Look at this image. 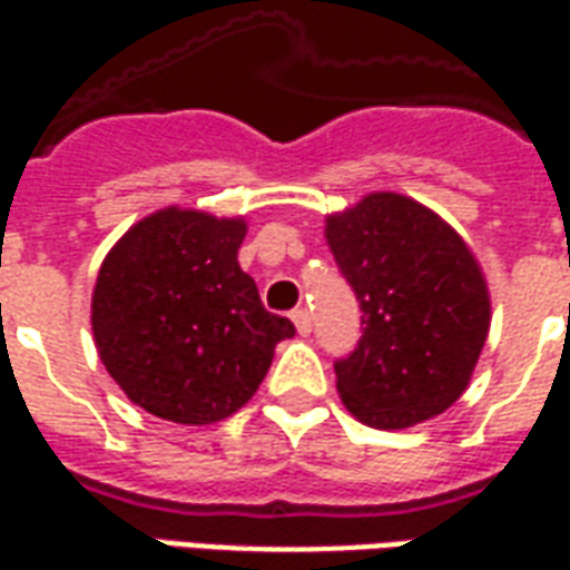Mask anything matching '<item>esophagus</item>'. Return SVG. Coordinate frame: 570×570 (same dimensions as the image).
Instances as JSON below:
<instances>
[{"mask_svg": "<svg viewBox=\"0 0 570 570\" xmlns=\"http://www.w3.org/2000/svg\"><path fill=\"white\" fill-rule=\"evenodd\" d=\"M293 323H296V332L298 335H311V314H307V307H298L293 311Z\"/></svg>", "mask_w": 570, "mask_h": 570, "instance_id": "obj_1", "label": "esophagus"}]
</instances>
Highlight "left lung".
<instances>
[{"label":"left lung","mask_w":570,"mask_h":570,"mask_svg":"<svg viewBox=\"0 0 570 570\" xmlns=\"http://www.w3.org/2000/svg\"><path fill=\"white\" fill-rule=\"evenodd\" d=\"M326 244L365 323L335 362L344 407L386 432L444 414L468 390L492 320L465 238L411 196L368 193L328 214Z\"/></svg>","instance_id":"obj_1"}]
</instances>
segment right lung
Listing matches in <instances>:
<instances>
[{"label": "right lung", "mask_w": 570, "mask_h": 570, "mask_svg": "<svg viewBox=\"0 0 570 570\" xmlns=\"http://www.w3.org/2000/svg\"><path fill=\"white\" fill-rule=\"evenodd\" d=\"M244 235V217L168 205L126 229L102 259L92 338L105 371L147 414L220 423L259 390L277 341L296 335L242 272Z\"/></svg>", "instance_id": "1"}]
</instances>
